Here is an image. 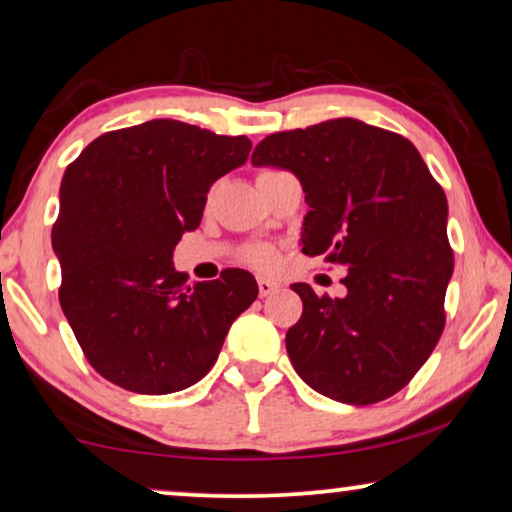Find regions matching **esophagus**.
Instances as JSON below:
<instances>
[{
    "label": "esophagus",
    "instance_id": "1",
    "mask_svg": "<svg viewBox=\"0 0 512 512\" xmlns=\"http://www.w3.org/2000/svg\"><path fill=\"white\" fill-rule=\"evenodd\" d=\"M274 291H279V284L277 281H270V279H258V295L261 298H268Z\"/></svg>",
    "mask_w": 512,
    "mask_h": 512
}]
</instances>
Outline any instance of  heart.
I'll use <instances>...</instances> for the list:
<instances>
[{"label":"heart","mask_w":512,"mask_h":512,"mask_svg":"<svg viewBox=\"0 0 512 512\" xmlns=\"http://www.w3.org/2000/svg\"><path fill=\"white\" fill-rule=\"evenodd\" d=\"M240 261L247 263L249 268H254L258 272H274L279 268L281 256L279 249L272 247V244L258 242V244H249V247L242 249Z\"/></svg>","instance_id":"1"}]
</instances>
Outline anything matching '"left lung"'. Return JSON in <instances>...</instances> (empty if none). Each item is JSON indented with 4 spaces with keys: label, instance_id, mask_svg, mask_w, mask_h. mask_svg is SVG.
Returning <instances> with one entry per match:
<instances>
[{
    "label": "left lung",
    "instance_id": "obj_1",
    "mask_svg": "<svg viewBox=\"0 0 512 512\" xmlns=\"http://www.w3.org/2000/svg\"><path fill=\"white\" fill-rule=\"evenodd\" d=\"M251 164L298 175L309 205L302 251L348 270L337 300L291 286L302 300L286 332L295 372L344 404L392 397L446 325L455 258L441 184L411 140L353 117L270 133Z\"/></svg>",
    "mask_w": 512,
    "mask_h": 512
}]
</instances>
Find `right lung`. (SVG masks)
Returning <instances> with one entry per match:
<instances>
[{
  "instance_id": "1",
  "label": "right lung",
  "mask_w": 512,
  "mask_h": 512,
  "mask_svg": "<svg viewBox=\"0 0 512 512\" xmlns=\"http://www.w3.org/2000/svg\"><path fill=\"white\" fill-rule=\"evenodd\" d=\"M247 136L152 120L94 138L64 170L53 249L59 305L103 379L168 395L210 372L256 300L249 272L189 284L173 249L203 219L207 191L249 157Z\"/></svg>"
}]
</instances>
